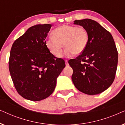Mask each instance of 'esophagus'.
<instances>
[{
  "mask_svg": "<svg viewBox=\"0 0 125 125\" xmlns=\"http://www.w3.org/2000/svg\"><path fill=\"white\" fill-rule=\"evenodd\" d=\"M65 65H66V66L69 65V63H68V60H65Z\"/></svg>",
  "mask_w": 125,
  "mask_h": 125,
  "instance_id": "34e87169",
  "label": "esophagus"
}]
</instances>
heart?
<instances>
[{
    "mask_svg": "<svg viewBox=\"0 0 125 125\" xmlns=\"http://www.w3.org/2000/svg\"><path fill=\"white\" fill-rule=\"evenodd\" d=\"M52 33L53 36L46 39L45 45L51 53L55 56L60 55L64 46L66 48L61 57H65L81 54L88 46L89 33L83 27L62 25L54 29Z\"/></svg>",
    "mask_w": 125,
    "mask_h": 125,
    "instance_id": "b5f03b06",
    "label": "heart"
}]
</instances>
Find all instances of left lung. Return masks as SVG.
<instances>
[{
	"mask_svg": "<svg viewBox=\"0 0 125 125\" xmlns=\"http://www.w3.org/2000/svg\"><path fill=\"white\" fill-rule=\"evenodd\" d=\"M74 24L86 29L88 46L68 63L73 69L72 80L79 91L95 95L112 84L118 64V51L112 35L97 21L89 19L74 20Z\"/></svg>",
	"mask_w": 125,
	"mask_h": 125,
	"instance_id": "obj_1",
	"label": "left lung"
}]
</instances>
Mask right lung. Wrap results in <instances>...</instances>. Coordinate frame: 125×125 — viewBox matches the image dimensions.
Returning a JSON list of instances; mask_svg holds the SVG:
<instances>
[{
	"instance_id": "obj_1",
	"label": "right lung",
	"mask_w": 125,
	"mask_h": 125,
	"mask_svg": "<svg viewBox=\"0 0 125 125\" xmlns=\"http://www.w3.org/2000/svg\"><path fill=\"white\" fill-rule=\"evenodd\" d=\"M52 25L30 27L12 46L10 73L18 93L27 100L38 101L49 97L65 66L64 60L56 57L46 47V38Z\"/></svg>"
}]
</instances>
